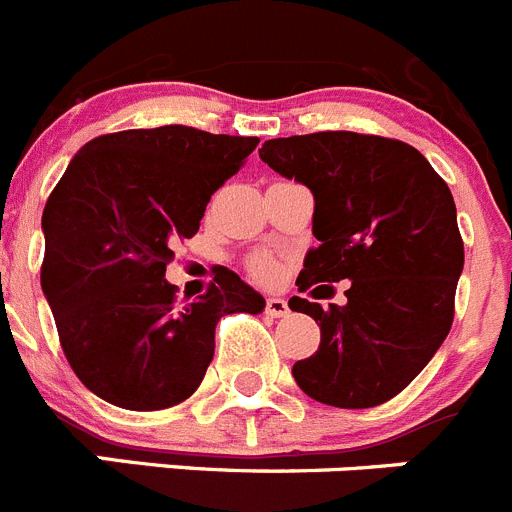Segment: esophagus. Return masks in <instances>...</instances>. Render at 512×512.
Returning a JSON list of instances; mask_svg holds the SVG:
<instances>
[{"label": "esophagus", "mask_w": 512, "mask_h": 512, "mask_svg": "<svg viewBox=\"0 0 512 512\" xmlns=\"http://www.w3.org/2000/svg\"><path fill=\"white\" fill-rule=\"evenodd\" d=\"M265 313L270 315V318H285V315L290 313V308L283 298H267Z\"/></svg>", "instance_id": "1"}]
</instances>
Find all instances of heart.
I'll return each instance as SVG.
<instances>
[{
  "label": "heart",
  "instance_id": "b5f03b06",
  "mask_svg": "<svg viewBox=\"0 0 512 512\" xmlns=\"http://www.w3.org/2000/svg\"><path fill=\"white\" fill-rule=\"evenodd\" d=\"M250 272L255 275L257 280H260V283L272 285L283 278V265H280V262L270 255H255L250 260Z\"/></svg>",
  "mask_w": 512,
  "mask_h": 512
}]
</instances>
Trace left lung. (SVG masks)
Instances as JSON below:
<instances>
[{
    "instance_id": "1",
    "label": "left lung",
    "mask_w": 512,
    "mask_h": 512,
    "mask_svg": "<svg viewBox=\"0 0 512 512\" xmlns=\"http://www.w3.org/2000/svg\"><path fill=\"white\" fill-rule=\"evenodd\" d=\"M260 159L315 197L321 245L305 257L300 293L351 280L343 308L290 298V310L321 326L295 381L328 407H379L417 379L452 328L465 245L450 186L417 148L371 133L272 138Z\"/></svg>"
}]
</instances>
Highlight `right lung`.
<instances>
[{
	"mask_svg": "<svg viewBox=\"0 0 512 512\" xmlns=\"http://www.w3.org/2000/svg\"><path fill=\"white\" fill-rule=\"evenodd\" d=\"M257 143L191 126L105 133L52 189L42 293L75 376L108 404L133 412L181 404L212 364L219 318L265 308L227 267L191 303L164 278L174 242L199 232L212 194Z\"/></svg>",
	"mask_w": 512,
	"mask_h": 512,
	"instance_id": "obj_1",
	"label": "right lung"
}]
</instances>
